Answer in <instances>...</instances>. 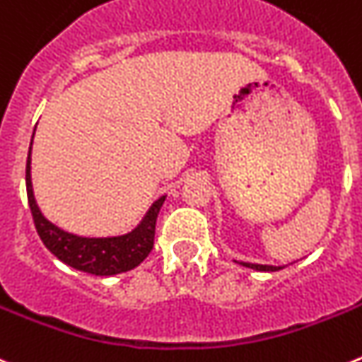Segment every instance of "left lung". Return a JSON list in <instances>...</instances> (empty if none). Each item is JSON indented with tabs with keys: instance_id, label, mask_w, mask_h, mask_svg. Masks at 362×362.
<instances>
[{
	"instance_id": "8db88e82",
	"label": "left lung",
	"mask_w": 362,
	"mask_h": 362,
	"mask_svg": "<svg viewBox=\"0 0 362 362\" xmlns=\"http://www.w3.org/2000/svg\"><path fill=\"white\" fill-rule=\"evenodd\" d=\"M243 267H249V269H254V270H263V272H274V270H279L281 267H272V265H256V263H243Z\"/></svg>"
}]
</instances>
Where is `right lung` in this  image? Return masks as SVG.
<instances>
[{"label":"right lung","mask_w":362,"mask_h":362,"mask_svg":"<svg viewBox=\"0 0 362 362\" xmlns=\"http://www.w3.org/2000/svg\"><path fill=\"white\" fill-rule=\"evenodd\" d=\"M32 146V144H30ZM27 197L34 226L41 242L55 258L77 270L95 276H113L141 265L155 243V226L165 197L151 205L141 226L124 236L81 238L55 227L41 214L35 204L30 180V153L27 158Z\"/></svg>","instance_id":"1"}]
</instances>
